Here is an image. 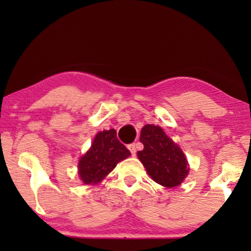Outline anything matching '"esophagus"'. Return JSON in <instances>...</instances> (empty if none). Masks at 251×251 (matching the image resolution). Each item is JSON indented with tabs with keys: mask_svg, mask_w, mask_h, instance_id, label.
<instances>
[{
	"mask_svg": "<svg viewBox=\"0 0 251 251\" xmlns=\"http://www.w3.org/2000/svg\"><path fill=\"white\" fill-rule=\"evenodd\" d=\"M128 150L130 151L131 155H133V156L136 155V147H135V144H129V145H128Z\"/></svg>",
	"mask_w": 251,
	"mask_h": 251,
	"instance_id": "obj_1",
	"label": "esophagus"
}]
</instances>
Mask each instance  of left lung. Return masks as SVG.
Instances as JSON below:
<instances>
[{"instance_id":"left-lung-1","label":"left lung","mask_w":251,"mask_h":251,"mask_svg":"<svg viewBox=\"0 0 251 251\" xmlns=\"http://www.w3.org/2000/svg\"><path fill=\"white\" fill-rule=\"evenodd\" d=\"M139 141L144 150L137 156L151 179L165 187L181 184L189 171L186 157L165 131L159 126L145 125Z\"/></svg>"}]
</instances>
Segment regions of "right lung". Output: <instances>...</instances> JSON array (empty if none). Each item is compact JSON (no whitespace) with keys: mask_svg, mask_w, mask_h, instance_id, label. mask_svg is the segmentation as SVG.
<instances>
[{"mask_svg":"<svg viewBox=\"0 0 251 251\" xmlns=\"http://www.w3.org/2000/svg\"><path fill=\"white\" fill-rule=\"evenodd\" d=\"M130 151L118 141L116 130L109 129L97 133L92 147L79 159L78 175L85 184H97L116 167L121 160L127 158Z\"/></svg>","mask_w":251,"mask_h":251,"instance_id":"add662e5","label":"right lung"}]
</instances>
